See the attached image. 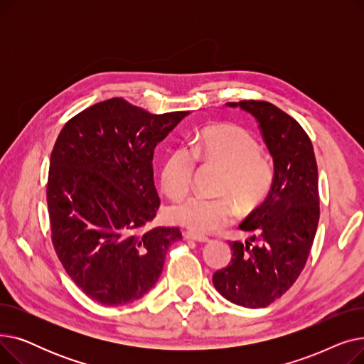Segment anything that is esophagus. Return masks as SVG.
Instances as JSON below:
<instances>
[{"instance_id": "esophagus-1", "label": "esophagus", "mask_w": 364, "mask_h": 364, "mask_svg": "<svg viewBox=\"0 0 364 364\" xmlns=\"http://www.w3.org/2000/svg\"><path fill=\"white\" fill-rule=\"evenodd\" d=\"M183 236H184V239H187V240H195V242H200V243L208 242V237H206V236L199 235V233H195V232H184Z\"/></svg>"}]
</instances>
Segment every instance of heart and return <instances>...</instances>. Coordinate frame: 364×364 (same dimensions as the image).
Listing matches in <instances>:
<instances>
[{
  "mask_svg": "<svg viewBox=\"0 0 364 364\" xmlns=\"http://www.w3.org/2000/svg\"><path fill=\"white\" fill-rule=\"evenodd\" d=\"M196 158L225 169L218 192L230 195L242 211H251L270 192L274 172L270 162L259 155L257 140L243 128L215 125L205 128L190 149L177 146L168 151L161 169V183L169 196H180L190 188ZM235 214V202L228 196L208 199L192 195L166 208L169 221L200 233L227 225Z\"/></svg>",
  "mask_w": 364,
  "mask_h": 364,
  "instance_id": "1",
  "label": "heart"
}]
</instances>
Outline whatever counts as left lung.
I'll use <instances>...</instances> for the list:
<instances>
[{
	"instance_id": "1",
	"label": "left lung",
	"mask_w": 364,
	"mask_h": 364,
	"mask_svg": "<svg viewBox=\"0 0 364 364\" xmlns=\"http://www.w3.org/2000/svg\"><path fill=\"white\" fill-rule=\"evenodd\" d=\"M227 105L259 124L274 178L267 199L239 225L251 237L230 242L232 261L213 282L228 301L262 309L291 288L307 262L320 217L317 162L307 132L288 113L262 100Z\"/></svg>"
}]
</instances>
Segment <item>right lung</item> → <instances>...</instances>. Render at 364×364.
<instances>
[{"label": "right lung", "mask_w": 364, "mask_h": 364, "mask_svg": "<svg viewBox=\"0 0 364 364\" xmlns=\"http://www.w3.org/2000/svg\"><path fill=\"white\" fill-rule=\"evenodd\" d=\"M188 112L153 114L122 97L69 119L51 151V242L69 277L91 299L124 305L158 282L178 227L147 228L161 199L153 153Z\"/></svg>", "instance_id": "obj_1"}]
</instances>
